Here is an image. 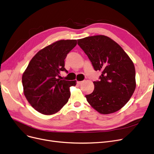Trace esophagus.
<instances>
[{"label": "esophagus", "instance_id": "obj_1", "mask_svg": "<svg viewBox=\"0 0 154 154\" xmlns=\"http://www.w3.org/2000/svg\"><path fill=\"white\" fill-rule=\"evenodd\" d=\"M82 83H83V81H77V84L79 85H81Z\"/></svg>", "mask_w": 154, "mask_h": 154}]
</instances>
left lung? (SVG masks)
<instances>
[{"label": "left lung", "instance_id": "left-lung-1", "mask_svg": "<svg viewBox=\"0 0 154 154\" xmlns=\"http://www.w3.org/2000/svg\"><path fill=\"white\" fill-rule=\"evenodd\" d=\"M95 70H101L94 89L87 101L97 111L107 115L119 110L128 103L136 88L135 66L117 43L108 36L97 35L77 40Z\"/></svg>", "mask_w": 154, "mask_h": 154}]
</instances>
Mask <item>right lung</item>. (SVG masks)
Returning a JSON list of instances; mask_svg holds the SVG:
<instances>
[{"mask_svg":"<svg viewBox=\"0 0 154 154\" xmlns=\"http://www.w3.org/2000/svg\"><path fill=\"white\" fill-rule=\"evenodd\" d=\"M77 45L75 39L60 40L39 51L22 77L24 96L39 112L49 115L62 109L70 96V87L76 81L60 79L65 59Z\"/></svg>","mask_w":154,"mask_h":154,"instance_id":"add662e5","label":"right lung"}]
</instances>
